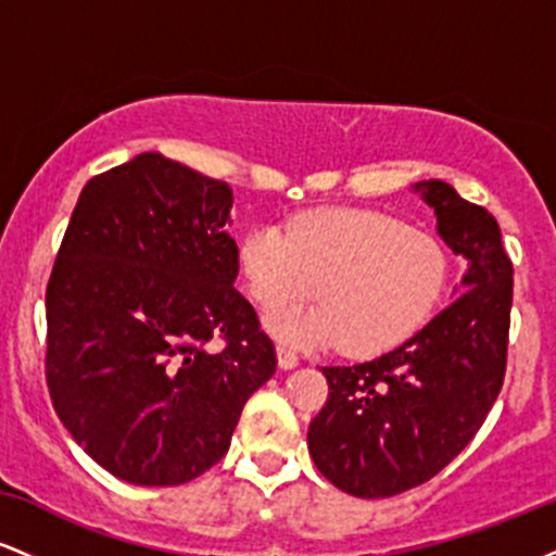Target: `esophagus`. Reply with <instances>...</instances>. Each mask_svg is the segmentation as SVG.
Listing matches in <instances>:
<instances>
[{
    "label": "esophagus",
    "instance_id": "34e87169",
    "mask_svg": "<svg viewBox=\"0 0 556 556\" xmlns=\"http://www.w3.org/2000/svg\"><path fill=\"white\" fill-rule=\"evenodd\" d=\"M277 361H279V368H295L298 366V353L295 350H290L287 344H279L277 348Z\"/></svg>",
    "mask_w": 556,
    "mask_h": 556
}]
</instances>
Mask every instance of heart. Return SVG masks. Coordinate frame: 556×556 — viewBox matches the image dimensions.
I'll use <instances>...</instances> for the list:
<instances>
[{"mask_svg":"<svg viewBox=\"0 0 556 556\" xmlns=\"http://www.w3.org/2000/svg\"><path fill=\"white\" fill-rule=\"evenodd\" d=\"M240 274L266 327L295 344H331L353 355L392 348L431 314L446 282V253L433 235L366 208L300 214L290 229L256 225L238 245ZM321 306L282 309L313 287Z\"/></svg>","mask_w":556,"mask_h":556,"instance_id":"1","label":"heart"}]
</instances>
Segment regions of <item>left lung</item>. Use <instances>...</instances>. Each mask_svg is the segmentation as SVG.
I'll list each match as a JSON object with an SVG mask.
<instances>
[{"label": "left lung", "mask_w": 556, "mask_h": 556, "mask_svg": "<svg viewBox=\"0 0 556 556\" xmlns=\"http://www.w3.org/2000/svg\"><path fill=\"white\" fill-rule=\"evenodd\" d=\"M437 232L465 258L444 311L379 358L321 368L329 397L308 426V452L337 489L363 500L426 483L470 444L507 366L513 264L496 219L442 180L416 182Z\"/></svg>", "instance_id": "8db88e82"}]
</instances>
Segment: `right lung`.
I'll return each instance as SVG.
<instances>
[{"label": "right lung", "mask_w": 556, "mask_h": 556, "mask_svg": "<svg viewBox=\"0 0 556 556\" xmlns=\"http://www.w3.org/2000/svg\"><path fill=\"white\" fill-rule=\"evenodd\" d=\"M232 188L149 151L80 190L47 287V384L88 455L136 486H180L229 450L277 371L235 290ZM219 336L226 348L207 342Z\"/></svg>", "instance_id": "add662e5"}]
</instances>
